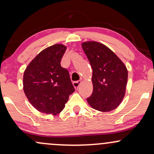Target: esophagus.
I'll use <instances>...</instances> for the list:
<instances>
[{
	"label": "esophagus",
	"mask_w": 154,
	"mask_h": 154,
	"mask_svg": "<svg viewBox=\"0 0 154 154\" xmlns=\"http://www.w3.org/2000/svg\"><path fill=\"white\" fill-rule=\"evenodd\" d=\"M80 83H81V81L80 80L75 81V82H73L74 87H75L76 89H77V88H79V85H80Z\"/></svg>",
	"instance_id": "34e87169"
}]
</instances>
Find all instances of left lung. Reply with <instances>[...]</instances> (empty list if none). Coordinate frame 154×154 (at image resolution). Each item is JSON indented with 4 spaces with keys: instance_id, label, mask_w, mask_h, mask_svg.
Masks as SVG:
<instances>
[{
    "instance_id": "left-lung-1",
    "label": "left lung",
    "mask_w": 154,
    "mask_h": 154,
    "mask_svg": "<svg viewBox=\"0 0 154 154\" xmlns=\"http://www.w3.org/2000/svg\"><path fill=\"white\" fill-rule=\"evenodd\" d=\"M92 69L93 91L88 103L100 111L116 109L122 100L128 82V69L109 48L98 42L82 44Z\"/></svg>"
}]
</instances>
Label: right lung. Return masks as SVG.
<instances>
[{
    "mask_svg": "<svg viewBox=\"0 0 154 154\" xmlns=\"http://www.w3.org/2000/svg\"><path fill=\"white\" fill-rule=\"evenodd\" d=\"M66 47L56 44L44 49L26 67L23 85L26 98L37 110L56 115L75 91L69 73L61 66Z\"/></svg>",
    "mask_w": 154,
    "mask_h": 154,
    "instance_id": "add662e5",
    "label": "right lung"
}]
</instances>
